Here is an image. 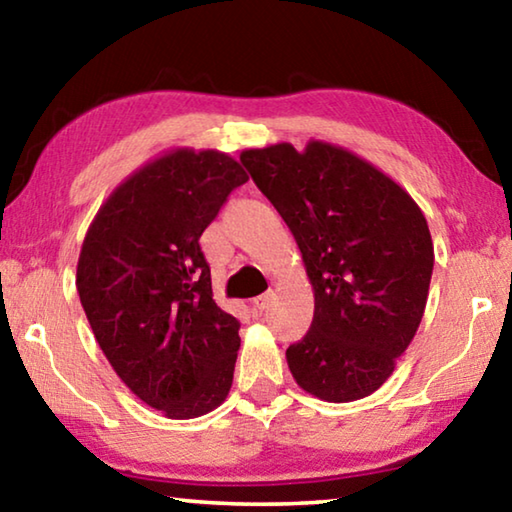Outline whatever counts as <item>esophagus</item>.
Instances as JSON below:
<instances>
[{"label": "esophagus", "mask_w": 512, "mask_h": 512, "mask_svg": "<svg viewBox=\"0 0 512 512\" xmlns=\"http://www.w3.org/2000/svg\"><path fill=\"white\" fill-rule=\"evenodd\" d=\"M273 300H275V293H273V291H266V293H262V296H257V298L253 300V305H255V309H259V311H266L268 307L273 305Z\"/></svg>", "instance_id": "esophagus-1"}]
</instances>
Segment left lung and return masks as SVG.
Wrapping results in <instances>:
<instances>
[{"label":"left lung","instance_id":"1","mask_svg":"<svg viewBox=\"0 0 512 512\" xmlns=\"http://www.w3.org/2000/svg\"><path fill=\"white\" fill-rule=\"evenodd\" d=\"M239 158L296 237L314 289L309 332L287 350L293 379L325 402L372 395L427 307L433 241L422 210L375 164L323 140Z\"/></svg>","mask_w":512,"mask_h":512}]
</instances>
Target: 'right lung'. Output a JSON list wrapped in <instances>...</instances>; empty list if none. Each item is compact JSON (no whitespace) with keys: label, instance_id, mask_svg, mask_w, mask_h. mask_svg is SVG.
I'll return each mask as SVG.
<instances>
[{"label":"right lung","instance_id":"obj_1","mask_svg":"<svg viewBox=\"0 0 512 512\" xmlns=\"http://www.w3.org/2000/svg\"><path fill=\"white\" fill-rule=\"evenodd\" d=\"M248 173L216 149L164 151L112 189L83 239L76 289L119 379L171 420L225 402L239 320L216 305L201 244Z\"/></svg>","mask_w":512,"mask_h":512}]
</instances>
